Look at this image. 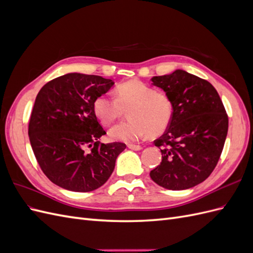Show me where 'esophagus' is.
Wrapping results in <instances>:
<instances>
[{
  "instance_id": "34e87169",
  "label": "esophagus",
  "mask_w": 253,
  "mask_h": 253,
  "mask_svg": "<svg viewBox=\"0 0 253 253\" xmlns=\"http://www.w3.org/2000/svg\"><path fill=\"white\" fill-rule=\"evenodd\" d=\"M127 148L133 150V151H140V150H142L141 145H135V144H128Z\"/></svg>"
}]
</instances>
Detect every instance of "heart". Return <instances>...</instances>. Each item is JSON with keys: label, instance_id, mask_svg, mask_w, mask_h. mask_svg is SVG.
<instances>
[{"label": "heart", "instance_id": "1", "mask_svg": "<svg viewBox=\"0 0 253 253\" xmlns=\"http://www.w3.org/2000/svg\"><path fill=\"white\" fill-rule=\"evenodd\" d=\"M115 99L101 95L95 99L93 108L103 126H111L127 111V121L113 126L109 135L115 141L133 143L143 137L163 133L170 125L173 106L170 98L155 91L139 80H129L115 89Z\"/></svg>", "mask_w": 253, "mask_h": 253}]
</instances>
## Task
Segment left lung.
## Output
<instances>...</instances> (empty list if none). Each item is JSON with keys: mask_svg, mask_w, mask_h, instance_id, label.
Returning a JSON list of instances; mask_svg holds the SVG:
<instances>
[{"mask_svg": "<svg viewBox=\"0 0 253 253\" xmlns=\"http://www.w3.org/2000/svg\"><path fill=\"white\" fill-rule=\"evenodd\" d=\"M153 85L169 96L170 125L156 139L163 159L150 172L158 186L186 190L203 182L216 167L228 133V116L212 84L186 71L156 76Z\"/></svg>", "mask_w": 253, "mask_h": 253, "instance_id": "obj_1", "label": "left lung"}]
</instances>
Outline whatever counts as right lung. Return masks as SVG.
<instances>
[{
    "label": "right lung",
    "mask_w": 253,
    "mask_h": 253,
    "mask_svg": "<svg viewBox=\"0 0 253 253\" xmlns=\"http://www.w3.org/2000/svg\"><path fill=\"white\" fill-rule=\"evenodd\" d=\"M113 85V80L101 76L70 73L47 82L38 93L28 136L41 170L55 185L89 192L110 178L126 145L99 141L106 133L93 104Z\"/></svg>",
    "instance_id": "obj_1"
}]
</instances>
